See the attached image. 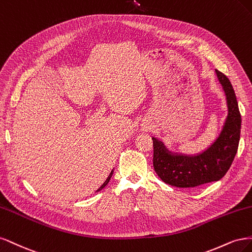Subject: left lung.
Instances as JSON below:
<instances>
[{
  "label": "left lung",
  "mask_w": 252,
  "mask_h": 252,
  "mask_svg": "<svg viewBox=\"0 0 252 252\" xmlns=\"http://www.w3.org/2000/svg\"><path fill=\"white\" fill-rule=\"evenodd\" d=\"M226 97L227 116L217 139L201 153L188 155L168 150L165 143L152 136L153 164L160 179L177 188H196L219 181L229 169L238 152L241 114L233 88L222 72L216 70Z\"/></svg>",
  "instance_id": "1"
}]
</instances>
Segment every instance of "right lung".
I'll return each mask as SVG.
<instances>
[{
	"instance_id": "right-lung-1",
	"label": "right lung",
	"mask_w": 252,
	"mask_h": 252,
	"mask_svg": "<svg viewBox=\"0 0 252 252\" xmlns=\"http://www.w3.org/2000/svg\"><path fill=\"white\" fill-rule=\"evenodd\" d=\"M112 175H113V170H112V172H111V174H110V175H109V177H108V179H107V180H105V181H104V183H103V184H102V185H101V186H100V188H99V189H97V191H99V190H100V189H103V188H104V186H105V185H107V184H108V183H109V181H110V179H111V177H112Z\"/></svg>"
}]
</instances>
